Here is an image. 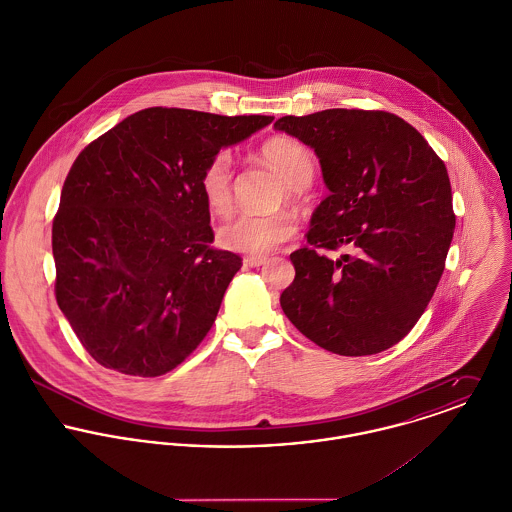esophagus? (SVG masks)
<instances>
[{
  "label": "esophagus",
  "mask_w": 512,
  "mask_h": 512,
  "mask_svg": "<svg viewBox=\"0 0 512 512\" xmlns=\"http://www.w3.org/2000/svg\"><path fill=\"white\" fill-rule=\"evenodd\" d=\"M242 262L246 268H258V266L266 264V258L264 256H244Z\"/></svg>",
  "instance_id": "esophagus-1"
}]
</instances>
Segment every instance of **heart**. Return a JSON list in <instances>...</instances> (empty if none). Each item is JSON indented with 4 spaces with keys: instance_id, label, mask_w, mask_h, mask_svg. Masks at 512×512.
<instances>
[{
    "instance_id": "obj_1",
    "label": "heart",
    "mask_w": 512,
    "mask_h": 512,
    "mask_svg": "<svg viewBox=\"0 0 512 512\" xmlns=\"http://www.w3.org/2000/svg\"><path fill=\"white\" fill-rule=\"evenodd\" d=\"M262 157L270 163L286 181L284 197L299 199L303 189L311 183L315 171V159L311 149L288 138L278 136L262 146ZM232 155L228 151L215 153L205 165L199 187L207 207L224 215L232 207ZM297 230V219L290 211H276L268 215L238 213L224 220L217 230L219 244L226 250L242 254H268L288 242Z\"/></svg>"
}]
</instances>
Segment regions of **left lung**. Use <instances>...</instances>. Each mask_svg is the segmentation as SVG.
<instances>
[{
    "label": "left lung",
    "mask_w": 512,
    "mask_h": 512,
    "mask_svg": "<svg viewBox=\"0 0 512 512\" xmlns=\"http://www.w3.org/2000/svg\"><path fill=\"white\" fill-rule=\"evenodd\" d=\"M313 147L331 191L311 217L307 246L280 305L315 345L365 357L402 341L445 268L455 215L445 163L406 120L333 108L274 124ZM356 256L331 261L325 249Z\"/></svg>",
    "instance_id": "1"
}]
</instances>
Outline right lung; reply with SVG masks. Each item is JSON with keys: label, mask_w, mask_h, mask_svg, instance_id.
<instances>
[{"label": "right lung", "mask_w": 512, "mask_h": 512, "mask_svg": "<svg viewBox=\"0 0 512 512\" xmlns=\"http://www.w3.org/2000/svg\"><path fill=\"white\" fill-rule=\"evenodd\" d=\"M272 120L155 106L78 153L53 220L55 297L98 365L161 376L207 337L242 258L213 246L199 179Z\"/></svg>", "instance_id": "right-lung-1"}]
</instances>
